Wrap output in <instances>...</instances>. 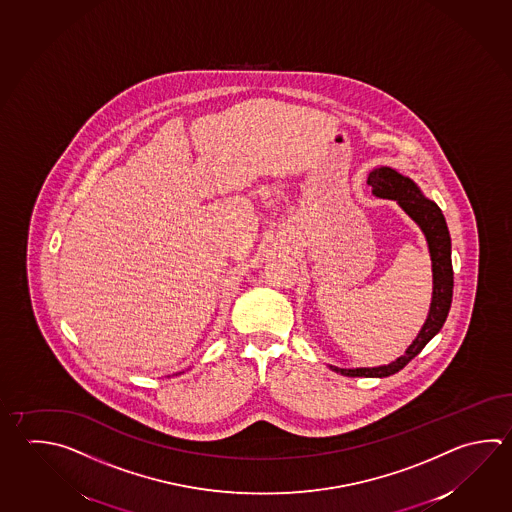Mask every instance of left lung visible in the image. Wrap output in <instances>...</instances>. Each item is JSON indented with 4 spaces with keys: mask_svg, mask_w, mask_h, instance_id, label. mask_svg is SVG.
Returning a JSON list of instances; mask_svg holds the SVG:
<instances>
[{
    "mask_svg": "<svg viewBox=\"0 0 512 512\" xmlns=\"http://www.w3.org/2000/svg\"><path fill=\"white\" fill-rule=\"evenodd\" d=\"M367 184L373 188V193L377 197L393 199L400 204L402 210L422 228L429 244L431 261H433V300H431L429 315L425 320L424 328L420 329L418 337L413 340V344L407 348L404 355L387 366L357 367V369L329 366L344 377L382 378L395 375L402 367L407 366L444 326L453 302L451 235L447 230L444 213L438 208V204L425 199L424 193L420 192V188L409 177L398 174L389 166H380L369 174Z\"/></svg>",
    "mask_w": 512,
    "mask_h": 512,
    "instance_id": "left-lung-1",
    "label": "left lung"
}]
</instances>
